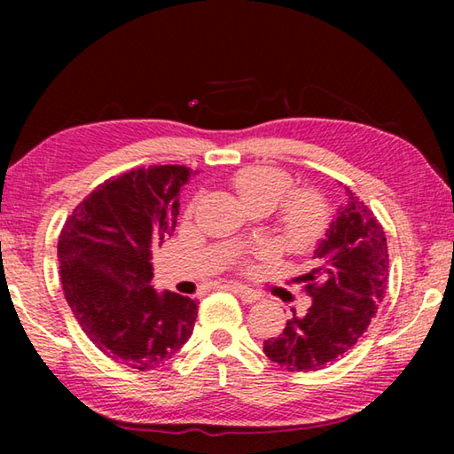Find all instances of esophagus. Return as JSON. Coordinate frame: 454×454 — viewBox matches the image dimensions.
I'll list each match as a JSON object with an SVG mask.
<instances>
[{
  "instance_id": "34e87169",
  "label": "esophagus",
  "mask_w": 454,
  "mask_h": 454,
  "mask_svg": "<svg viewBox=\"0 0 454 454\" xmlns=\"http://www.w3.org/2000/svg\"><path fill=\"white\" fill-rule=\"evenodd\" d=\"M224 288H226V290H230V292H234L236 296H240L242 301H244V302H248V304H254V302H258V301H260V294H258V292L250 290V288H246V286H242V284L228 282Z\"/></svg>"
}]
</instances>
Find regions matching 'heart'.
Instances as JSON below:
<instances>
[{
	"mask_svg": "<svg viewBox=\"0 0 454 454\" xmlns=\"http://www.w3.org/2000/svg\"><path fill=\"white\" fill-rule=\"evenodd\" d=\"M232 186L250 210H270L280 201L278 230L284 240L294 248H310L326 232L330 210L325 196L310 188L292 190L287 195L286 192L290 190L292 180L278 168L246 166L234 174Z\"/></svg>",
	"mask_w": 454,
	"mask_h": 454,
	"instance_id": "obj_1",
	"label": "heart"
}]
</instances>
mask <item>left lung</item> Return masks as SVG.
Returning <instances> with one entry per match:
<instances>
[{
  "instance_id": "left-lung-1",
  "label": "left lung",
  "mask_w": 454,
  "mask_h": 454,
  "mask_svg": "<svg viewBox=\"0 0 454 454\" xmlns=\"http://www.w3.org/2000/svg\"><path fill=\"white\" fill-rule=\"evenodd\" d=\"M348 204L314 250L298 282L312 298L302 318L264 340V355L288 372H314L333 364L366 333L388 284V246L374 212L347 188Z\"/></svg>"
}]
</instances>
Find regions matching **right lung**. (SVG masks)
Returning a JSON list of instances; mask_svg holds the SVG:
<instances>
[{
	"label": "right lung",
	"instance_id": "obj_1",
	"mask_svg": "<svg viewBox=\"0 0 454 454\" xmlns=\"http://www.w3.org/2000/svg\"><path fill=\"white\" fill-rule=\"evenodd\" d=\"M186 166H148L114 176L83 198L58 240L61 286L75 320L107 358L150 371L192 336L198 304L158 294L152 250L172 236Z\"/></svg>",
	"mask_w": 454,
	"mask_h": 454
}]
</instances>
